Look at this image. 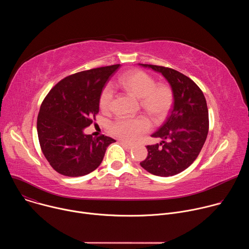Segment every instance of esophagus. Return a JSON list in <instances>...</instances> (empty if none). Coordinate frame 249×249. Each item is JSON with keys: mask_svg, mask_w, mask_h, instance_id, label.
<instances>
[{"mask_svg": "<svg viewBox=\"0 0 249 249\" xmlns=\"http://www.w3.org/2000/svg\"><path fill=\"white\" fill-rule=\"evenodd\" d=\"M120 143H121L123 146H125L127 149H132V148H133V145H132V144H129V143H127V142H125V141H120Z\"/></svg>", "mask_w": 249, "mask_h": 249, "instance_id": "esophagus-1", "label": "esophagus"}]
</instances>
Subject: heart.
<instances>
[{
	"label": "heart",
	"instance_id": "1",
	"mask_svg": "<svg viewBox=\"0 0 249 249\" xmlns=\"http://www.w3.org/2000/svg\"><path fill=\"white\" fill-rule=\"evenodd\" d=\"M118 85L124 90L140 98V105L153 119L160 120L169 112L173 103V90L165 84H157L156 80L144 71L132 70L123 74ZM113 90L106 86L99 97V107L102 112L108 113L112 109ZM150 129L147 118L119 117L114 120L109 130L115 137L126 142H135Z\"/></svg>",
	"mask_w": 249,
	"mask_h": 249
}]
</instances>
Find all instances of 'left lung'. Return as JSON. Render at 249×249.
Returning a JSON list of instances; mask_svg holds the SVG:
<instances>
[{
	"mask_svg": "<svg viewBox=\"0 0 249 249\" xmlns=\"http://www.w3.org/2000/svg\"><path fill=\"white\" fill-rule=\"evenodd\" d=\"M160 73L173 90V107L163 125L152 135L160 144L147 146L148 157L140 162L158 176H172L190 166L199 156L209 131L206 98L188 77L171 68L141 64Z\"/></svg>",
	"mask_w": 249,
	"mask_h": 249,
	"instance_id": "left-lung-1",
	"label": "left lung"
}]
</instances>
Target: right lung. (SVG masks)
Wrapping results in <instances>:
<instances>
[{"instance_id": "obj_1", "label": "right lung", "mask_w": 249, "mask_h": 249, "mask_svg": "<svg viewBox=\"0 0 249 249\" xmlns=\"http://www.w3.org/2000/svg\"><path fill=\"white\" fill-rule=\"evenodd\" d=\"M120 64L68 76L54 86L41 103L37 134L41 151L58 173L77 177L101 163L106 149L116 142L107 136L84 134L99 111L102 89Z\"/></svg>"}]
</instances>
